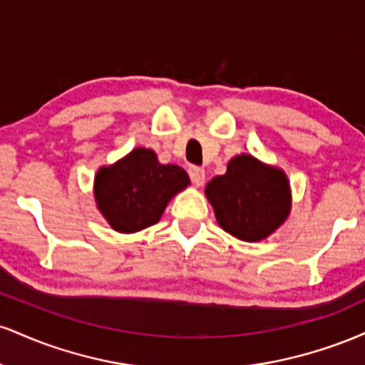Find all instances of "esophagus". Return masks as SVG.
Returning <instances> with one entry per match:
<instances>
[{
	"mask_svg": "<svg viewBox=\"0 0 365 365\" xmlns=\"http://www.w3.org/2000/svg\"><path fill=\"white\" fill-rule=\"evenodd\" d=\"M188 175H190L192 183H194L195 187H202L204 182H206V171H204L202 168L192 166V168L188 170Z\"/></svg>",
	"mask_w": 365,
	"mask_h": 365,
	"instance_id": "34e87169",
	"label": "esophagus"
}]
</instances>
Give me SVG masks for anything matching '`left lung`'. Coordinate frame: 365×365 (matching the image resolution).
Segmentation results:
<instances>
[{
	"instance_id": "left-lung-1",
	"label": "left lung",
	"mask_w": 365,
	"mask_h": 365,
	"mask_svg": "<svg viewBox=\"0 0 365 365\" xmlns=\"http://www.w3.org/2000/svg\"><path fill=\"white\" fill-rule=\"evenodd\" d=\"M217 225L242 242H261L273 235L292 211L290 180L282 168L238 154L226 173L206 185Z\"/></svg>"
}]
</instances>
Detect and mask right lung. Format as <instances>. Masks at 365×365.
Instances as JSON below:
<instances>
[{
  "mask_svg": "<svg viewBox=\"0 0 365 365\" xmlns=\"http://www.w3.org/2000/svg\"><path fill=\"white\" fill-rule=\"evenodd\" d=\"M188 185L185 170L161 165L153 149L135 148L98 170L94 199L108 225L130 235L156 225L170 200Z\"/></svg>",
  "mask_w": 365,
  "mask_h": 365,
  "instance_id": "add662e5",
  "label": "right lung"
}]
</instances>
